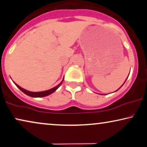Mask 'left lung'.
<instances>
[{
  "label": "left lung",
  "mask_w": 147,
  "mask_h": 147,
  "mask_svg": "<svg viewBox=\"0 0 147 147\" xmlns=\"http://www.w3.org/2000/svg\"><path fill=\"white\" fill-rule=\"evenodd\" d=\"M125 81H126V80H125ZM125 82H124V83H125ZM124 83H123V84H124ZM123 85H122V86H123ZM121 87H120V88H121ZM119 89H118V90H119ZM117 90H116V91H117Z\"/></svg>",
  "instance_id": "left-lung-1"
}]
</instances>
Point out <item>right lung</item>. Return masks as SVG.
<instances>
[{
  "label": "right lung",
  "mask_w": 147,
  "mask_h": 147,
  "mask_svg": "<svg viewBox=\"0 0 147 147\" xmlns=\"http://www.w3.org/2000/svg\"><path fill=\"white\" fill-rule=\"evenodd\" d=\"M63 81V80L61 81V82L59 84H58L56 86L53 88L50 89V90H46V91H42V92H31V91H28L27 90H25V89L23 88L20 87V86H18L17 84H15H15L17 86V87L20 90H21L23 92L25 93L26 94H27L28 96H32V97H43V96H48V95L52 94L55 92V90H57V88H58L60 86L61 84Z\"/></svg>",
  "instance_id": "1"
}]
</instances>
